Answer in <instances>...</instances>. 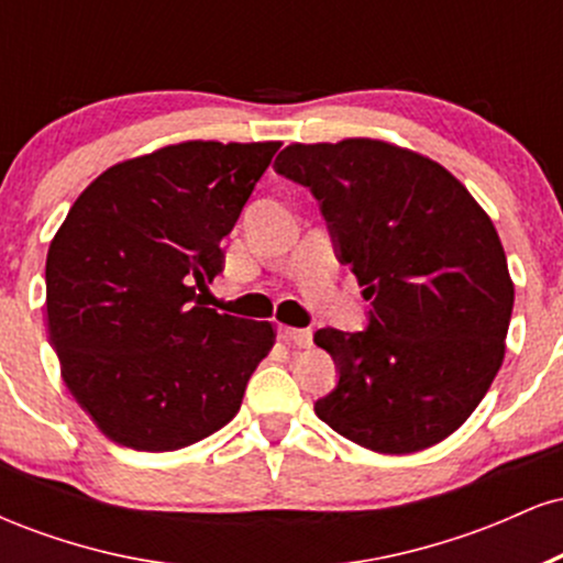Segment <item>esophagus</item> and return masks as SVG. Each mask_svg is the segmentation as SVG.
<instances>
[{
    "label": "esophagus",
    "mask_w": 563,
    "mask_h": 563,
    "mask_svg": "<svg viewBox=\"0 0 563 563\" xmlns=\"http://www.w3.org/2000/svg\"><path fill=\"white\" fill-rule=\"evenodd\" d=\"M280 333H283V339L290 341V344H294V346L307 349L309 344H312V331H309V328H288V325H283Z\"/></svg>",
    "instance_id": "34e87169"
}]
</instances>
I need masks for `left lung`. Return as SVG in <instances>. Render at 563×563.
I'll use <instances>...</instances> for the list:
<instances>
[{
    "label": "left lung",
    "mask_w": 563,
    "mask_h": 563,
    "mask_svg": "<svg viewBox=\"0 0 563 563\" xmlns=\"http://www.w3.org/2000/svg\"><path fill=\"white\" fill-rule=\"evenodd\" d=\"M275 172L312 190L371 301L365 331L314 333L339 367L318 418L384 455L448 439L506 354L514 283L493 219L444 166L384 140L294 142Z\"/></svg>",
    "instance_id": "obj_1"
}]
</instances>
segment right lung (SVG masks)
<instances>
[{
	"mask_svg": "<svg viewBox=\"0 0 563 563\" xmlns=\"http://www.w3.org/2000/svg\"><path fill=\"white\" fill-rule=\"evenodd\" d=\"M280 142L166 145L102 172L47 251V328L81 410L113 442L169 452L241 410L273 322L219 314L198 288Z\"/></svg>",
	"mask_w": 563,
	"mask_h": 563,
	"instance_id": "1",
	"label": "right lung"
}]
</instances>
